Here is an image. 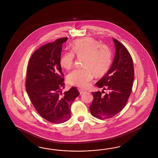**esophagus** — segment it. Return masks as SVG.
<instances>
[{
  "mask_svg": "<svg viewBox=\"0 0 158 158\" xmlns=\"http://www.w3.org/2000/svg\"><path fill=\"white\" fill-rule=\"evenodd\" d=\"M79 93H80V94H83L84 92H85V90L84 89H79Z\"/></svg>",
  "mask_w": 158,
  "mask_h": 158,
  "instance_id": "obj_1",
  "label": "esophagus"
}]
</instances>
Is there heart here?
Returning <instances> with one entry per match:
<instances>
[{
    "instance_id": "obj_1",
    "label": "heart",
    "mask_w": 158,
    "mask_h": 158,
    "mask_svg": "<svg viewBox=\"0 0 158 158\" xmlns=\"http://www.w3.org/2000/svg\"><path fill=\"white\" fill-rule=\"evenodd\" d=\"M75 54L84 57L83 68L73 70L67 76L69 85L86 87L90 83L94 73L102 75L107 72L112 62V53L108 46L93 38L77 39L72 45V51L65 52L60 59V65L65 69H69L73 65Z\"/></svg>"
}]
</instances>
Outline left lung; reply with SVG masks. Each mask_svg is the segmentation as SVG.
<instances>
[{
  "instance_id": "left-lung-1",
  "label": "left lung",
  "mask_w": 158,
  "mask_h": 158,
  "mask_svg": "<svg viewBox=\"0 0 158 158\" xmlns=\"http://www.w3.org/2000/svg\"><path fill=\"white\" fill-rule=\"evenodd\" d=\"M115 56L109 71L96 83L99 88L107 90L92 92L93 100L90 106L91 115L100 119L112 118L123 109L131 94L134 71L132 57L128 50L117 39L113 38Z\"/></svg>"
}]
</instances>
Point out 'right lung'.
<instances>
[{
  "label": "right lung",
  "mask_w": 158,
  "mask_h": 158,
  "mask_svg": "<svg viewBox=\"0 0 158 158\" xmlns=\"http://www.w3.org/2000/svg\"><path fill=\"white\" fill-rule=\"evenodd\" d=\"M68 38L56 39L37 49L30 58L25 81L26 90L39 114L53 123L71 118V104L79 92L76 87L62 94L64 77L60 65L62 43Z\"/></svg>",
  "instance_id": "right-lung-1"
}]
</instances>
